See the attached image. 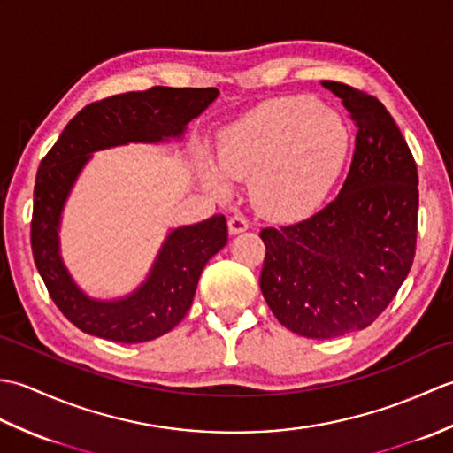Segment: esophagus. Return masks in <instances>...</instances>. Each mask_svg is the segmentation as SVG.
<instances>
[{"mask_svg": "<svg viewBox=\"0 0 453 453\" xmlns=\"http://www.w3.org/2000/svg\"><path fill=\"white\" fill-rule=\"evenodd\" d=\"M227 227H229V234L237 235L242 232H247L249 229V219L243 214H235L227 219Z\"/></svg>", "mask_w": 453, "mask_h": 453, "instance_id": "1", "label": "esophagus"}]
</instances>
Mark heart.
I'll use <instances>...</instances> for the list:
<instances>
[{
    "label": "heart",
    "instance_id": "heart-1",
    "mask_svg": "<svg viewBox=\"0 0 453 453\" xmlns=\"http://www.w3.org/2000/svg\"><path fill=\"white\" fill-rule=\"evenodd\" d=\"M350 151V132L339 112L310 95L268 99L229 124L219 138L224 175L251 180L255 204L266 216L311 214L339 179ZM211 187L224 179L206 167Z\"/></svg>",
    "mask_w": 453,
    "mask_h": 453
}]
</instances>
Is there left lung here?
I'll list each match as a JSON object with an SVG mask.
<instances>
[{
  "label": "left lung",
  "mask_w": 453,
  "mask_h": 453,
  "mask_svg": "<svg viewBox=\"0 0 453 453\" xmlns=\"http://www.w3.org/2000/svg\"><path fill=\"white\" fill-rule=\"evenodd\" d=\"M321 85L358 128L349 175L321 211L261 232V292L276 319L307 339L378 319L412 266L418 218L417 163L388 109L346 83Z\"/></svg>",
  "instance_id": "obj_1"
}]
</instances>
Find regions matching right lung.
<instances>
[{
	"instance_id": "1",
	"label": "right lung",
	"mask_w": 453,
	"mask_h": 453,
	"mask_svg": "<svg viewBox=\"0 0 453 453\" xmlns=\"http://www.w3.org/2000/svg\"><path fill=\"white\" fill-rule=\"evenodd\" d=\"M216 88H151L112 95L81 109L41 161L35 182L31 247L38 274L67 319L83 333L114 342H146L169 333L192 305L202 268L227 243L226 216L171 229L151 271L130 296L93 300L60 257L62 210L93 151L130 142L180 138L187 124L218 97Z\"/></svg>"
}]
</instances>
